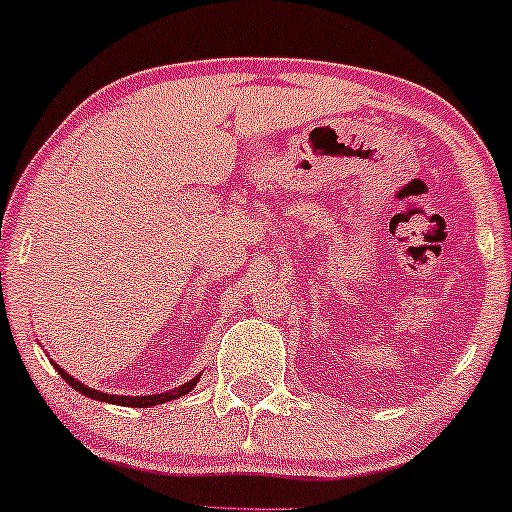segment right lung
<instances>
[{
	"label": "right lung",
	"instance_id": "1",
	"mask_svg": "<svg viewBox=\"0 0 512 512\" xmlns=\"http://www.w3.org/2000/svg\"><path fill=\"white\" fill-rule=\"evenodd\" d=\"M57 373H60L62 378L67 380V383L74 387L76 392H81V395H86V397H91V399H98V402L122 404V407H154V404L170 402V399H175V397H182V395H187V392H190L192 387L197 385V380H199V375H197V378H192L190 383H185V385L175 387V390L161 392V395H146V397H120V395H108V392H98V390H91V387L81 385L79 380H74L72 375H69V373H64L62 368H57Z\"/></svg>",
	"mask_w": 512,
	"mask_h": 512
}]
</instances>
